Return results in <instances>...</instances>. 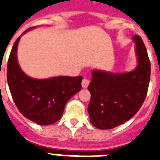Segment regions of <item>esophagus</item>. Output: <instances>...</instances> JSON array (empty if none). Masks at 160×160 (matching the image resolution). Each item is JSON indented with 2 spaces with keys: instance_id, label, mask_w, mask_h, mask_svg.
<instances>
[{
  "instance_id": "34e87169",
  "label": "esophagus",
  "mask_w": 160,
  "mask_h": 160,
  "mask_svg": "<svg viewBox=\"0 0 160 160\" xmlns=\"http://www.w3.org/2000/svg\"><path fill=\"white\" fill-rule=\"evenodd\" d=\"M90 84V80L86 79V78H84L82 80V82H81V85H82L83 88H87L88 85Z\"/></svg>"
}]
</instances>
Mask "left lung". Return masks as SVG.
Masks as SVG:
<instances>
[{
    "label": "left lung",
    "mask_w": 160,
    "mask_h": 160,
    "mask_svg": "<svg viewBox=\"0 0 160 160\" xmlns=\"http://www.w3.org/2000/svg\"><path fill=\"white\" fill-rule=\"evenodd\" d=\"M136 43L138 66L123 74L93 70L88 86L90 101L88 112L93 126L110 129L130 119L141 108L148 92L150 80V61L146 47L139 36Z\"/></svg>",
    "instance_id": "obj_1"
}]
</instances>
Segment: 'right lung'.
<instances>
[{
    "mask_svg": "<svg viewBox=\"0 0 160 160\" xmlns=\"http://www.w3.org/2000/svg\"><path fill=\"white\" fill-rule=\"evenodd\" d=\"M20 38L14 43L7 62V82L12 99L26 119L41 125L52 124L60 119L68 100L81 90L83 77L59 76L35 80L27 76L19 66L16 58Z\"/></svg>",
    "mask_w": 160,
    "mask_h": 160,
    "instance_id": "1",
    "label": "right lung"
}]
</instances>
